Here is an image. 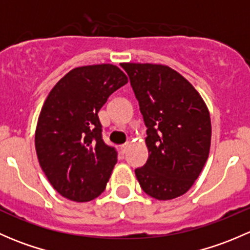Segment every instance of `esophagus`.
Wrapping results in <instances>:
<instances>
[{"label": "esophagus", "mask_w": 250, "mask_h": 250, "mask_svg": "<svg viewBox=\"0 0 250 250\" xmlns=\"http://www.w3.org/2000/svg\"><path fill=\"white\" fill-rule=\"evenodd\" d=\"M127 147H128V144H123V145H121L120 150L122 153H125V151H127Z\"/></svg>", "instance_id": "obj_1"}]
</instances>
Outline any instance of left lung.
<instances>
[{"mask_svg": "<svg viewBox=\"0 0 250 250\" xmlns=\"http://www.w3.org/2000/svg\"><path fill=\"white\" fill-rule=\"evenodd\" d=\"M146 125L148 158L135 169L145 193L160 201L183 196L209 155L208 107L193 85L169 66L123 62Z\"/></svg>", "mask_w": 250, "mask_h": 250, "instance_id": "left-lung-1", "label": "left lung"}]
</instances>
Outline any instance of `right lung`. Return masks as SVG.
I'll list each match as a JSON object with an SVG mask.
<instances>
[{"label":"right lung","mask_w":250,"mask_h":250,"mask_svg":"<svg viewBox=\"0 0 250 250\" xmlns=\"http://www.w3.org/2000/svg\"><path fill=\"white\" fill-rule=\"evenodd\" d=\"M127 82L115 65H88L67 72L48 94L35 147L42 170L62 197L88 202L106 188L117 151L103 140L98 112Z\"/></svg>","instance_id":"1"}]
</instances>
